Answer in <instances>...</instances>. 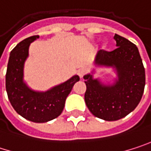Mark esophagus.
<instances>
[{"label": "esophagus", "mask_w": 151, "mask_h": 151, "mask_svg": "<svg viewBox=\"0 0 151 151\" xmlns=\"http://www.w3.org/2000/svg\"><path fill=\"white\" fill-rule=\"evenodd\" d=\"M86 73H87V70H86V68H80V69L78 71V75L79 76L80 78H83V76L85 75Z\"/></svg>", "instance_id": "esophagus-1"}]
</instances>
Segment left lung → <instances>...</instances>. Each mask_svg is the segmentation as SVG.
I'll return each instance as SVG.
<instances>
[{"instance_id":"left-lung-1","label":"left lung","mask_w":151,"mask_h":151,"mask_svg":"<svg viewBox=\"0 0 151 151\" xmlns=\"http://www.w3.org/2000/svg\"><path fill=\"white\" fill-rule=\"evenodd\" d=\"M117 48L112 51L101 50L94 63L113 67L117 79L104 85L92 74L84 76L86 91L85 101L89 111L105 121H117L131 113L139 104L145 86V70L136 45L117 34L114 37Z\"/></svg>"}]
</instances>
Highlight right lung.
<instances>
[{
	"label": "right lung",
	"instance_id": "obj_1",
	"mask_svg": "<svg viewBox=\"0 0 151 151\" xmlns=\"http://www.w3.org/2000/svg\"><path fill=\"white\" fill-rule=\"evenodd\" d=\"M37 38L39 36L29 37L11 50L6 73V90L17 114L30 122L42 123L61 114L65 100L79 77L74 75L46 92L30 89L23 81V67L29 56V45Z\"/></svg>",
	"mask_w": 151,
	"mask_h": 151
}]
</instances>
